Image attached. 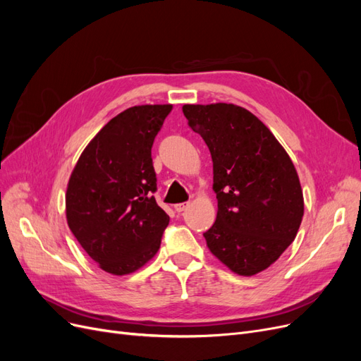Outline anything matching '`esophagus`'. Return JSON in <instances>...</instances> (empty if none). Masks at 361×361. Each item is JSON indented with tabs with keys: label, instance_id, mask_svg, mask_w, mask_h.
<instances>
[{
	"label": "esophagus",
	"instance_id": "esophagus-1",
	"mask_svg": "<svg viewBox=\"0 0 361 361\" xmlns=\"http://www.w3.org/2000/svg\"><path fill=\"white\" fill-rule=\"evenodd\" d=\"M188 206H190L188 202L187 203H178V204H174V209H176V212H183V211L188 209Z\"/></svg>",
	"mask_w": 361,
	"mask_h": 361
}]
</instances>
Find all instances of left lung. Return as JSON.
I'll return each mask as SVG.
<instances>
[{
	"label": "left lung",
	"mask_w": 361,
	"mask_h": 361,
	"mask_svg": "<svg viewBox=\"0 0 361 361\" xmlns=\"http://www.w3.org/2000/svg\"><path fill=\"white\" fill-rule=\"evenodd\" d=\"M214 164L216 220L203 236L211 253L239 276H255L297 236L304 199L286 150L260 120L233 104L183 105Z\"/></svg>",
	"instance_id": "obj_1"
}]
</instances>
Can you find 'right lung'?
<instances>
[{"mask_svg":"<svg viewBox=\"0 0 361 361\" xmlns=\"http://www.w3.org/2000/svg\"><path fill=\"white\" fill-rule=\"evenodd\" d=\"M171 105L130 106L84 149L71 174V232L96 264L114 276L157 255L170 216L157 204L152 146Z\"/></svg>","mask_w":361,"mask_h":361,"instance_id":"add662e5","label":"right lung"}]
</instances>
